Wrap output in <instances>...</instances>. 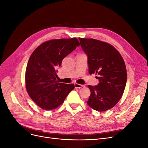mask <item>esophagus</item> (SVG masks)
Returning a JSON list of instances; mask_svg holds the SVG:
<instances>
[{
    "instance_id": "1",
    "label": "esophagus",
    "mask_w": 148,
    "mask_h": 148,
    "mask_svg": "<svg viewBox=\"0 0 148 148\" xmlns=\"http://www.w3.org/2000/svg\"><path fill=\"white\" fill-rule=\"evenodd\" d=\"M75 88H82L84 87V85L79 84L78 83H75Z\"/></svg>"
}]
</instances>
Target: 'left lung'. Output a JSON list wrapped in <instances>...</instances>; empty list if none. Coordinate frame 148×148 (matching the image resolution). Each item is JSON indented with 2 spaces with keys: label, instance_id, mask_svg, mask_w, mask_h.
<instances>
[{
  "label": "left lung",
  "instance_id": "8db88e82",
  "mask_svg": "<svg viewBox=\"0 0 148 148\" xmlns=\"http://www.w3.org/2000/svg\"><path fill=\"white\" fill-rule=\"evenodd\" d=\"M88 56L89 73H96V86L88 85V105L102 112L112 108L122 97L127 83V69L122 56L110 44L92 38H78Z\"/></svg>",
  "mask_w": 148,
  "mask_h": 148
}]
</instances>
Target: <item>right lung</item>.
Masks as SVG:
<instances>
[{"label": "right lung", "mask_w": 148, "mask_h": 148, "mask_svg": "<svg viewBox=\"0 0 148 148\" xmlns=\"http://www.w3.org/2000/svg\"><path fill=\"white\" fill-rule=\"evenodd\" d=\"M79 46L75 38L52 39L41 44L31 55L25 73L26 89L41 108H57L75 88L73 84L58 83L56 73L62 60Z\"/></svg>", "instance_id": "right-lung-1"}]
</instances>
